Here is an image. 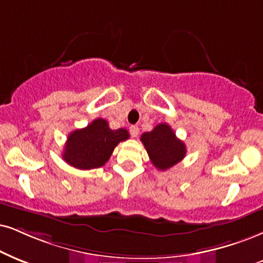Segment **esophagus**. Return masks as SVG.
<instances>
[{"mask_svg": "<svg viewBox=\"0 0 263 263\" xmlns=\"http://www.w3.org/2000/svg\"><path fill=\"white\" fill-rule=\"evenodd\" d=\"M129 132H130L133 138H137L139 135V126L138 125H132L130 128H129Z\"/></svg>", "mask_w": 263, "mask_h": 263, "instance_id": "34e87169", "label": "esophagus"}]
</instances>
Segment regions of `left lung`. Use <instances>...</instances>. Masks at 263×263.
<instances>
[{"label": "left lung", "mask_w": 263, "mask_h": 263, "mask_svg": "<svg viewBox=\"0 0 263 263\" xmlns=\"http://www.w3.org/2000/svg\"><path fill=\"white\" fill-rule=\"evenodd\" d=\"M140 140L152 164L161 171L173 167L185 157V144L176 137V133L166 123H160L151 132L144 133Z\"/></svg>", "instance_id": "1"}]
</instances>
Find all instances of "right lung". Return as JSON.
Here are the masks:
<instances>
[{"mask_svg":"<svg viewBox=\"0 0 263 263\" xmlns=\"http://www.w3.org/2000/svg\"><path fill=\"white\" fill-rule=\"evenodd\" d=\"M129 139L126 129L112 130L105 119L97 118L83 129L68 135L63 160L78 170L100 168L111 157L121 141Z\"/></svg>","mask_w":263,"mask_h":263,"instance_id":"1","label":"right lung"}]
</instances>
